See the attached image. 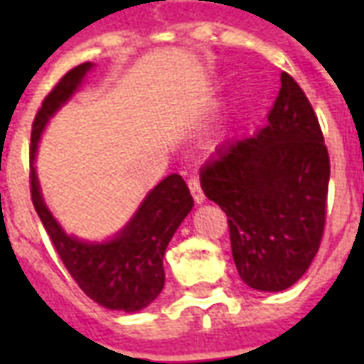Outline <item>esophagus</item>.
<instances>
[{
  "label": "esophagus",
  "instance_id": "obj_1",
  "mask_svg": "<svg viewBox=\"0 0 364 364\" xmlns=\"http://www.w3.org/2000/svg\"><path fill=\"white\" fill-rule=\"evenodd\" d=\"M188 188H191V194H193V198L196 204H202L205 200L204 193H202V188H200V181H198V177H188V181H187Z\"/></svg>",
  "mask_w": 364,
  "mask_h": 364
}]
</instances>
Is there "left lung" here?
Here are the masks:
<instances>
[{
    "mask_svg": "<svg viewBox=\"0 0 364 364\" xmlns=\"http://www.w3.org/2000/svg\"><path fill=\"white\" fill-rule=\"evenodd\" d=\"M331 160L310 100L283 71L268 124L219 147L202 191L227 213L238 274L257 291H283L310 268L327 223Z\"/></svg>",
    "mask_w": 364,
    "mask_h": 364,
    "instance_id": "left-lung-1",
    "label": "left lung"
}]
</instances>
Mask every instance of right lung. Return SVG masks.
<instances>
[{
    "instance_id": "1",
    "label": "right lung",
    "mask_w": 364,
    "mask_h": 364,
    "mask_svg": "<svg viewBox=\"0 0 364 364\" xmlns=\"http://www.w3.org/2000/svg\"><path fill=\"white\" fill-rule=\"evenodd\" d=\"M90 68L92 64L85 62L68 71L36 113L30 145L31 202L56 253L88 299L107 310L137 311L151 304L164 287V251L177 227L193 210L194 200L181 176H168L143 200L128 227L105 243L79 242L54 221L41 198L33 168L37 141L48 117L75 92Z\"/></svg>"
}]
</instances>
